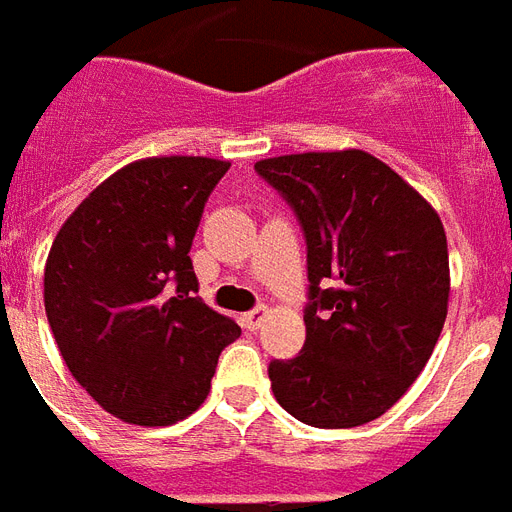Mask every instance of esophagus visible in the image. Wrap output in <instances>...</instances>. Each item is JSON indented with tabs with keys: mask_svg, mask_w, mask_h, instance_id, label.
Here are the masks:
<instances>
[{
	"mask_svg": "<svg viewBox=\"0 0 512 512\" xmlns=\"http://www.w3.org/2000/svg\"><path fill=\"white\" fill-rule=\"evenodd\" d=\"M268 309L266 306H257V309H252V312L241 314V323H244V328H249V331H257L260 325H263V320H266Z\"/></svg>",
	"mask_w": 512,
	"mask_h": 512,
	"instance_id": "1",
	"label": "esophagus"
}]
</instances>
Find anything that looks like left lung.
I'll return each mask as SVG.
<instances>
[{
    "label": "left lung",
    "instance_id": "1",
    "mask_svg": "<svg viewBox=\"0 0 512 512\" xmlns=\"http://www.w3.org/2000/svg\"><path fill=\"white\" fill-rule=\"evenodd\" d=\"M255 170L301 219L312 282L304 352L268 366L271 391L306 426H363L407 393L442 333V219L369 151L282 154Z\"/></svg>",
    "mask_w": 512,
    "mask_h": 512
}]
</instances>
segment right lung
Returning a JSON list of instances; mask_svg holds the SVG:
<instances>
[{
  "mask_svg": "<svg viewBox=\"0 0 512 512\" xmlns=\"http://www.w3.org/2000/svg\"><path fill=\"white\" fill-rule=\"evenodd\" d=\"M230 162L146 157L92 189L45 260V314L67 369L102 410L173 426L211 391L236 320L198 295L189 246ZM177 293H169V285Z\"/></svg>",
  "mask_w": 512,
  "mask_h": 512,
  "instance_id": "1",
  "label": "right lung"
}]
</instances>
